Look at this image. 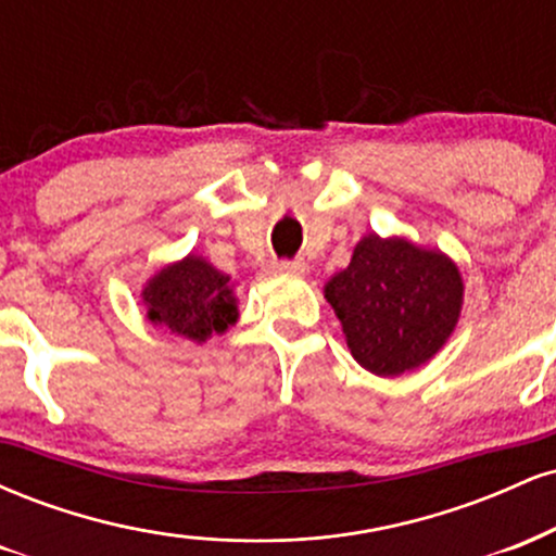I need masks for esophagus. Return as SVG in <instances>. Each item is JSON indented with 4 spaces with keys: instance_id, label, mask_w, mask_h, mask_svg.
I'll return each mask as SVG.
<instances>
[{
    "instance_id": "1",
    "label": "esophagus",
    "mask_w": 556,
    "mask_h": 556,
    "mask_svg": "<svg viewBox=\"0 0 556 556\" xmlns=\"http://www.w3.org/2000/svg\"><path fill=\"white\" fill-rule=\"evenodd\" d=\"M274 269H277L279 274H292V277H300V274H305V269H308V264H305L303 258H285V261H277V264H274Z\"/></svg>"
}]
</instances>
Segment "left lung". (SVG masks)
<instances>
[{
  "label": "left lung",
  "instance_id": "obj_1",
  "mask_svg": "<svg viewBox=\"0 0 556 556\" xmlns=\"http://www.w3.org/2000/svg\"><path fill=\"white\" fill-rule=\"evenodd\" d=\"M350 353L366 371L400 376L424 366L455 331L463 277L442 251L371 232L348 269L324 287Z\"/></svg>",
  "mask_w": 556,
  "mask_h": 556
}]
</instances>
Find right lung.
<instances>
[{
    "mask_svg": "<svg viewBox=\"0 0 556 556\" xmlns=\"http://www.w3.org/2000/svg\"><path fill=\"white\" fill-rule=\"evenodd\" d=\"M140 298L151 324L193 342H206L238 321L229 277L193 253L154 274Z\"/></svg>",
    "mask_w": 556,
    "mask_h": 556,
    "instance_id": "add662e5",
    "label": "right lung"
}]
</instances>
